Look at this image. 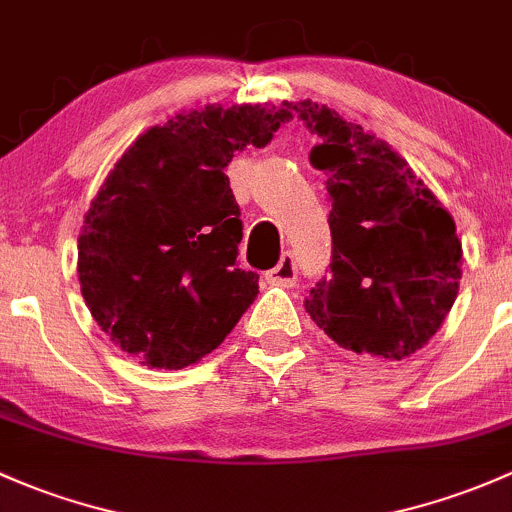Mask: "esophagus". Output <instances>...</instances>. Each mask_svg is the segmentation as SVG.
<instances>
[{"label":"esophagus","mask_w":512,"mask_h":512,"mask_svg":"<svg viewBox=\"0 0 512 512\" xmlns=\"http://www.w3.org/2000/svg\"><path fill=\"white\" fill-rule=\"evenodd\" d=\"M297 274V260H294L292 252H284L277 265L267 272V279H270V284H277V287H294Z\"/></svg>","instance_id":"34e87169"}]
</instances>
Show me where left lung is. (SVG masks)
Segmentation results:
<instances>
[{"label": "left lung", "instance_id": "8db88e82", "mask_svg": "<svg viewBox=\"0 0 512 512\" xmlns=\"http://www.w3.org/2000/svg\"><path fill=\"white\" fill-rule=\"evenodd\" d=\"M319 137L311 164L331 201V274L309 289L314 324L346 351L402 360L454 306L461 242L454 218L385 142L319 102H292Z\"/></svg>", "mask_w": 512, "mask_h": 512}]
</instances>
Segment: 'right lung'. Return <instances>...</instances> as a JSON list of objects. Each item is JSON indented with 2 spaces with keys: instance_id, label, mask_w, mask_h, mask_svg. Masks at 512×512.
Returning a JSON list of instances; mask_svg holds the SVG:
<instances>
[{
  "instance_id": "obj_1",
  "label": "right lung",
  "mask_w": 512,
  "mask_h": 512,
  "mask_svg": "<svg viewBox=\"0 0 512 512\" xmlns=\"http://www.w3.org/2000/svg\"><path fill=\"white\" fill-rule=\"evenodd\" d=\"M289 120V102L208 105L147 129L110 171L78 238V279L93 319L132 358L186 368L255 301L260 274L235 265L242 220L225 166Z\"/></svg>"
}]
</instances>
